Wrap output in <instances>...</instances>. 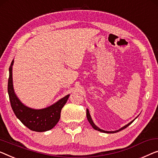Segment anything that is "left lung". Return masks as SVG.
<instances>
[{
  "instance_id": "1",
  "label": "left lung",
  "mask_w": 158,
  "mask_h": 158,
  "mask_svg": "<svg viewBox=\"0 0 158 158\" xmlns=\"http://www.w3.org/2000/svg\"><path fill=\"white\" fill-rule=\"evenodd\" d=\"M86 115H87V118H88V122L90 123V124L91 125H92V127H93V129H95V130H98V131L102 132H106V133H115V132H119V131H120V130H123V129L126 128L127 127H128L129 125H130V124H131V123L135 120H132L131 122L128 123V124H127L126 125H125L124 127H121L120 129H119V130H115V131H106V130H102V129H100L99 127L96 126V125L94 124V123H93V121L92 120V118H91V117H90V113H89L88 109L86 110Z\"/></svg>"
}]
</instances>
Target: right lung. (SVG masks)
I'll list each match as a JSON object with an SVG mask.
<instances>
[{"instance_id":"right-lung-1","label":"right lung","mask_w":158,"mask_h":158,"mask_svg":"<svg viewBox=\"0 0 158 158\" xmlns=\"http://www.w3.org/2000/svg\"><path fill=\"white\" fill-rule=\"evenodd\" d=\"M11 62L9 68L8 93L11 107L16 117L23 124L30 130L35 132H45L51 130L60 118L61 110L65 106L70 95L61 98L52 106L43 109H32L22 103L15 95L13 85V65Z\"/></svg>"}]
</instances>
